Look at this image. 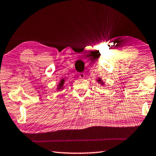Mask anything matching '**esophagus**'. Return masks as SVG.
<instances>
[{
	"mask_svg": "<svg viewBox=\"0 0 156 156\" xmlns=\"http://www.w3.org/2000/svg\"><path fill=\"white\" fill-rule=\"evenodd\" d=\"M79 76H80V78H84V76H85V74H84V73H80V74H79Z\"/></svg>",
	"mask_w": 156,
	"mask_h": 156,
	"instance_id": "1",
	"label": "esophagus"
}]
</instances>
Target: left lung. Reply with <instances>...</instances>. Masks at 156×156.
Instances as JSON below:
<instances>
[{
  "label": "left lung",
  "instance_id": "1",
  "mask_svg": "<svg viewBox=\"0 0 156 156\" xmlns=\"http://www.w3.org/2000/svg\"><path fill=\"white\" fill-rule=\"evenodd\" d=\"M97 82H99V83H100V84H101V85H104V83L103 82V81L101 80V78H98V80H97Z\"/></svg>",
  "mask_w": 156,
  "mask_h": 156
}]
</instances>
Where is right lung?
Here are the masks:
<instances>
[{
	"label": "right lung",
	"instance_id": "right-lung-1",
	"mask_svg": "<svg viewBox=\"0 0 156 156\" xmlns=\"http://www.w3.org/2000/svg\"><path fill=\"white\" fill-rule=\"evenodd\" d=\"M65 80H64V79H62V80H61L60 82H59V84L57 85V89H58V90H61V89H63L64 83H65Z\"/></svg>",
	"mask_w": 156,
	"mask_h": 156
}]
</instances>
